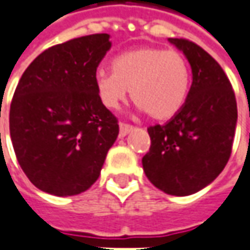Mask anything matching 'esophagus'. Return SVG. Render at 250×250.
Segmentation results:
<instances>
[{
    "mask_svg": "<svg viewBox=\"0 0 250 250\" xmlns=\"http://www.w3.org/2000/svg\"><path fill=\"white\" fill-rule=\"evenodd\" d=\"M119 127H120V136H122V137H125V134H128V133H130V131H131V130L134 128V125H128V123H123V122H122V123L119 125Z\"/></svg>",
    "mask_w": 250,
    "mask_h": 250,
    "instance_id": "1",
    "label": "esophagus"
}]
</instances>
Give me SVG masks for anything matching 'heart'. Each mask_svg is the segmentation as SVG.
Wrapping results in <instances>:
<instances>
[{
    "label": "heart",
    "instance_id": "1",
    "mask_svg": "<svg viewBox=\"0 0 250 250\" xmlns=\"http://www.w3.org/2000/svg\"><path fill=\"white\" fill-rule=\"evenodd\" d=\"M95 86L102 104L117 109L131 98L149 117L167 120L179 112L190 88V68L176 50L138 47L117 56L113 71L98 68Z\"/></svg>",
    "mask_w": 250,
    "mask_h": 250
}]
</instances>
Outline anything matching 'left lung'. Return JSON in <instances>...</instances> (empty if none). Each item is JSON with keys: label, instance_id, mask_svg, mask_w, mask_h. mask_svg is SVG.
<instances>
[{"label": "left lung", "instance_id": "1", "mask_svg": "<svg viewBox=\"0 0 250 250\" xmlns=\"http://www.w3.org/2000/svg\"><path fill=\"white\" fill-rule=\"evenodd\" d=\"M189 60L193 82L186 102L165 125L148 127L143 158L148 180L172 196H189L210 185L232 152L238 119L232 85L221 65L188 39H169Z\"/></svg>", "mask_w": 250, "mask_h": 250}]
</instances>
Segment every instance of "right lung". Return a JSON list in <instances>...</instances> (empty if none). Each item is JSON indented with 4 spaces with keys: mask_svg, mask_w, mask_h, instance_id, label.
<instances>
[{
    "mask_svg": "<svg viewBox=\"0 0 250 250\" xmlns=\"http://www.w3.org/2000/svg\"><path fill=\"white\" fill-rule=\"evenodd\" d=\"M107 33L44 50L18 82L9 110L14 151L27 179L54 196H75L98 180L119 122L102 104L95 72Z\"/></svg>",
    "mask_w": 250,
    "mask_h": 250,
    "instance_id": "right-lung-1",
    "label": "right lung"
}]
</instances>
